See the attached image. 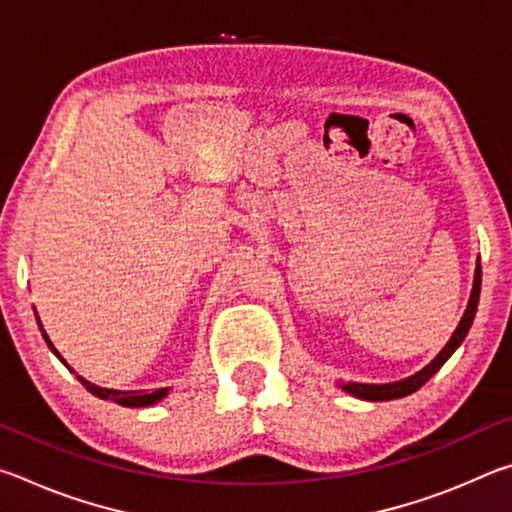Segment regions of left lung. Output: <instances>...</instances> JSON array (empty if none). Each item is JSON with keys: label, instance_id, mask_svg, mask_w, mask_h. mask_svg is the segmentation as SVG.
Here are the masks:
<instances>
[{"label": "left lung", "instance_id": "8db88e82", "mask_svg": "<svg viewBox=\"0 0 512 512\" xmlns=\"http://www.w3.org/2000/svg\"><path fill=\"white\" fill-rule=\"evenodd\" d=\"M479 293H481V264H476V273H474V289H472V296L470 302H467V309L461 318V323H458L456 332L449 343L445 345L443 350L436 359H433L427 368H422L420 372H415L413 377L409 379H402V381H395V384H345L343 391L350 393L354 397H361V400H370V402H381V400H397V397H406L418 391L420 386L427 384V381L436 375V372L443 368V363L452 357L456 352L458 345L465 341L467 332H470L472 327V320L476 314V305H479Z\"/></svg>", "mask_w": 512, "mask_h": 512}]
</instances>
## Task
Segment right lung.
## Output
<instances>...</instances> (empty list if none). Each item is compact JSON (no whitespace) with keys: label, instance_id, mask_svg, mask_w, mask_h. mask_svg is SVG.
Returning a JSON list of instances; mask_svg holds the SVG:
<instances>
[{"label":"right lung","instance_id":"1","mask_svg":"<svg viewBox=\"0 0 512 512\" xmlns=\"http://www.w3.org/2000/svg\"><path fill=\"white\" fill-rule=\"evenodd\" d=\"M42 336H45V341H47V345L51 348V352H54L56 357L65 363V359L60 357L54 345H51L49 336L45 334V329H42ZM79 381H81V384H83L85 388H88V391H90L92 395L101 397V400L119 402V404H124V406H149V404L158 402V400H162L164 395H167V388H158V391H153V393H146V391H110V388H99V386L90 384V381H85L83 377H79Z\"/></svg>","mask_w":512,"mask_h":512}]
</instances>
